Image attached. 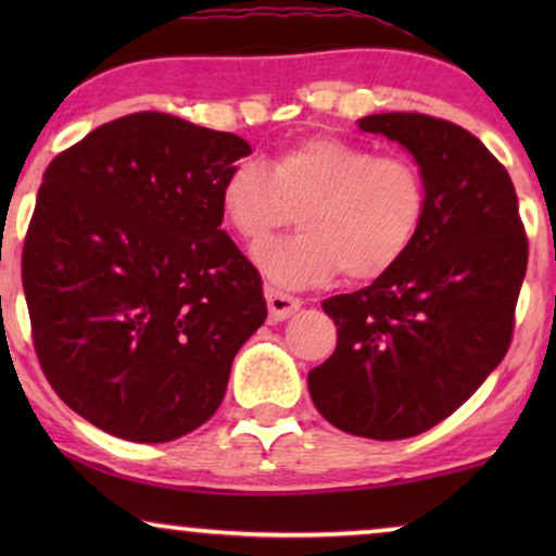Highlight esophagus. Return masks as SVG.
Segmentation results:
<instances>
[{
  "label": "esophagus",
  "instance_id": "1",
  "mask_svg": "<svg viewBox=\"0 0 556 556\" xmlns=\"http://www.w3.org/2000/svg\"><path fill=\"white\" fill-rule=\"evenodd\" d=\"M265 301H268V311H270V321H286L288 316L295 314L301 306V299L295 295H288L278 288H265Z\"/></svg>",
  "mask_w": 556,
  "mask_h": 556
}]
</instances>
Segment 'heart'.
<instances>
[{"label":"heart","instance_id":"1","mask_svg":"<svg viewBox=\"0 0 556 556\" xmlns=\"http://www.w3.org/2000/svg\"><path fill=\"white\" fill-rule=\"evenodd\" d=\"M219 207L238 238L263 248L293 223L301 235L265 248L257 263L283 286L331 276L367 283L402 263L428 219V181L413 159L341 136H311L276 151L270 164L245 159L227 172Z\"/></svg>","mask_w":556,"mask_h":556}]
</instances>
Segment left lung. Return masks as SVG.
<instances>
[{
    "instance_id": "left-lung-1",
    "label": "left lung",
    "mask_w": 556,
    "mask_h": 556,
    "mask_svg": "<svg viewBox=\"0 0 556 556\" xmlns=\"http://www.w3.org/2000/svg\"><path fill=\"white\" fill-rule=\"evenodd\" d=\"M359 128L415 156L428 219L387 276L321 303L339 339L308 392L333 428L402 440L453 415L506 356L529 242L511 177L466 128L425 113H377Z\"/></svg>"
}]
</instances>
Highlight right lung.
<instances>
[{"label":"right lung","mask_w":556,"mask_h":556,"mask_svg":"<svg viewBox=\"0 0 556 556\" xmlns=\"http://www.w3.org/2000/svg\"><path fill=\"white\" fill-rule=\"evenodd\" d=\"M248 141L169 113L98 126L60 151L22 248L33 344L52 390L96 428L166 443L217 413L268 308L219 230Z\"/></svg>","instance_id":"add662e5"}]
</instances>
